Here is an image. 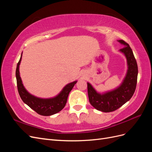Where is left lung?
<instances>
[{"label": "left lung", "mask_w": 152, "mask_h": 152, "mask_svg": "<svg viewBox=\"0 0 152 152\" xmlns=\"http://www.w3.org/2000/svg\"><path fill=\"white\" fill-rule=\"evenodd\" d=\"M118 42L126 45L120 50L126 56L128 65L127 75L122 85L115 90L100 94L87 83V93L91 104L103 112H113L121 107L132 98L136 87L138 73L136 60L129 45L123 40H119Z\"/></svg>", "instance_id": "8db88e82"}]
</instances>
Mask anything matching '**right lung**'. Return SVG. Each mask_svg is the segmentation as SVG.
Masks as SVG:
<instances>
[{
	"mask_svg": "<svg viewBox=\"0 0 152 152\" xmlns=\"http://www.w3.org/2000/svg\"><path fill=\"white\" fill-rule=\"evenodd\" d=\"M22 55V54H21ZM21 60V56L17 64L16 70V77L17 81L18 91L21 99L25 103L34 110L38 114L44 116H49L56 113L65 107L67 102L69 93L72 91L73 86L77 83V81L68 84L65 87L60 94L56 97L51 99H40L31 95L26 91L22 84L20 75L19 66Z\"/></svg>",
	"mask_w": 152,
	"mask_h": 152,
	"instance_id": "obj_1",
	"label": "right lung"
}]
</instances>
